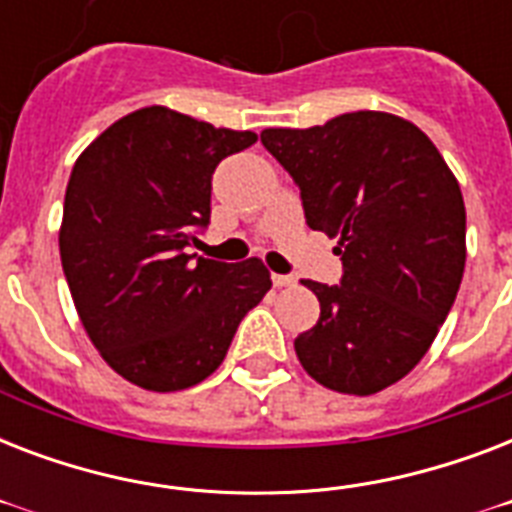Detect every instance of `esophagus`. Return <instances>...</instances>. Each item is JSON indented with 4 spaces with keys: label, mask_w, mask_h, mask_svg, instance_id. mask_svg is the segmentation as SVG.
Listing matches in <instances>:
<instances>
[{
    "label": "esophagus",
    "mask_w": 512,
    "mask_h": 512,
    "mask_svg": "<svg viewBox=\"0 0 512 512\" xmlns=\"http://www.w3.org/2000/svg\"><path fill=\"white\" fill-rule=\"evenodd\" d=\"M273 287H295L297 279L295 276H284V273H273Z\"/></svg>",
    "instance_id": "esophagus-1"
}]
</instances>
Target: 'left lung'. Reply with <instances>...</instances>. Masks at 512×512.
I'll list each match as a JSON object with an SVG mask.
<instances>
[{"mask_svg":"<svg viewBox=\"0 0 512 512\" xmlns=\"http://www.w3.org/2000/svg\"><path fill=\"white\" fill-rule=\"evenodd\" d=\"M260 140L342 260L335 287L303 281L321 316L295 340L297 358L324 388L380 393L420 364L452 311L465 271L460 183L420 127L382 111Z\"/></svg>","mask_w":512,"mask_h":512,"instance_id":"1","label":"left lung"}]
</instances>
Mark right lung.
<instances>
[{
  "label": "right lung",
  "mask_w": 512,
  "mask_h": 512,
  "mask_svg": "<svg viewBox=\"0 0 512 512\" xmlns=\"http://www.w3.org/2000/svg\"><path fill=\"white\" fill-rule=\"evenodd\" d=\"M257 140L148 106L92 140L68 177L60 263L92 345L154 393L207 380L271 289L263 260L188 255L207 228L212 172Z\"/></svg>",
  "instance_id": "1"
}]
</instances>
